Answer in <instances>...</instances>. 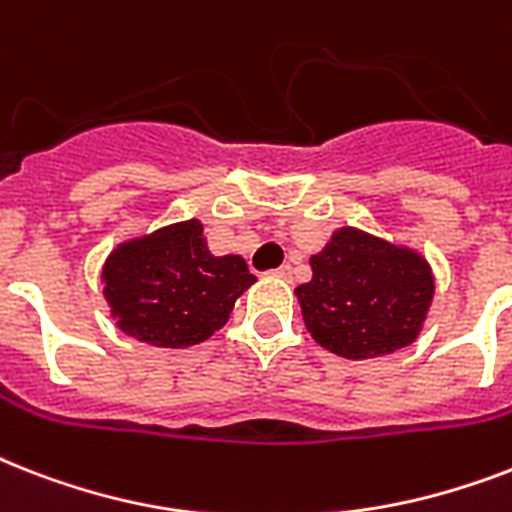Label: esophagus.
Wrapping results in <instances>:
<instances>
[{"mask_svg":"<svg viewBox=\"0 0 512 512\" xmlns=\"http://www.w3.org/2000/svg\"><path fill=\"white\" fill-rule=\"evenodd\" d=\"M273 276H279V279H292V268H289V265H281V268L273 271Z\"/></svg>","mask_w":512,"mask_h":512,"instance_id":"obj_1","label":"esophagus"}]
</instances>
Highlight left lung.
<instances>
[{"label":"left lung","mask_w":512,"mask_h":512,"mask_svg":"<svg viewBox=\"0 0 512 512\" xmlns=\"http://www.w3.org/2000/svg\"><path fill=\"white\" fill-rule=\"evenodd\" d=\"M311 271L295 295L305 329L329 353L364 361L420 337L436 295L422 252L342 225L311 255Z\"/></svg>","instance_id":"8db88e82"}]
</instances>
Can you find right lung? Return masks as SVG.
Listing matches in <instances>:
<instances>
[{
    "label": "right lung",
    "instance_id": "add662e5",
    "mask_svg": "<svg viewBox=\"0 0 512 512\" xmlns=\"http://www.w3.org/2000/svg\"><path fill=\"white\" fill-rule=\"evenodd\" d=\"M255 281L241 255L209 252L196 217L116 244L100 271L116 327L156 348H188L215 335Z\"/></svg>",
    "mask_w": 512,
    "mask_h": 512
}]
</instances>
